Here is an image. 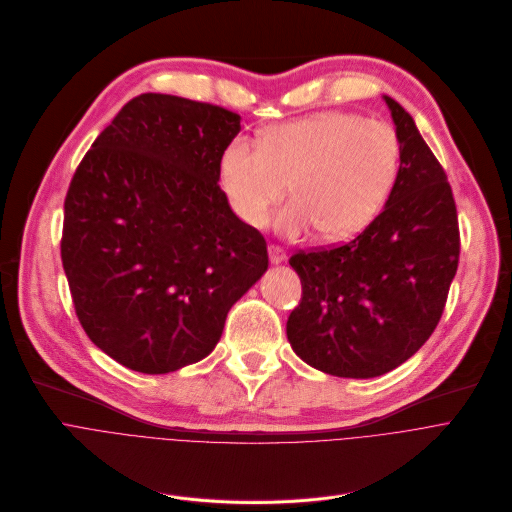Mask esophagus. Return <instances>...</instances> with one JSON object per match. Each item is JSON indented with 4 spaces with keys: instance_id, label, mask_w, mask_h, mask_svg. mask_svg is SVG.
<instances>
[{
    "instance_id": "esophagus-1",
    "label": "esophagus",
    "mask_w": 512,
    "mask_h": 512,
    "mask_svg": "<svg viewBox=\"0 0 512 512\" xmlns=\"http://www.w3.org/2000/svg\"><path fill=\"white\" fill-rule=\"evenodd\" d=\"M267 253H269V261L274 263V265L286 261V251H284L282 247H278V245H269V247H267Z\"/></svg>"
}]
</instances>
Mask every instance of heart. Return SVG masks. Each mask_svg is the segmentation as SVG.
I'll use <instances>...</instances> for the list:
<instances>
[{
	"label": "heart",
	"instance_id": "1",
	"mask_svg": "<svg viewBox=\"0 0 512 512\" xmlns=\"http://www.w3.org/2000/svg\"><path fill=\"white\" fill-rule=\"evenodd\" d=\"M401 146L391 125L346 111H321L259 133L257 148L232 140L220 177L238 220L263 228L271 210L276 230L298 236L313 226L337 243L366 230L381 214L399 175Z\"/></svg>",
	"mask_w": 512,
	"mask_h": 512
}]
</instances>
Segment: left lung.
Listing matches in <instances>:
<instances>
[{
    "mask_svg": "<svg viewBox=\"0 0 512 512\" xmlns=\"http://www.w3.org/2000/svg\"><path fill=\"white\" fill-rule=\"evenodd\" d=\"M401 146L385 210L354 241L296 253L302 298L286 335L306 364L372 379L412 358L436 329L459 263V222L445 170L416 121L383 96Z\"/></svg>",
    "mask_w": 512,
    "mask_h": 512,
    "instance_id": "1",
    "label": "left lung"
}]
</instances>
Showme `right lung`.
Here are the masks:
<instances>
[{
    "label": "right lung",
    "instance_id": "add662e5",
    "mask_svg": "<svg viewBox=\"0 0 512 512\" xmlns=\"http://www.w3.org/2000/svg\"><path fill=\"white\" fill-rule=\"evenodd\" d=\"M241 117L140 94L82 158L63 203L61 261L92 344L166 374L206 358L232 304L267 271L259 230L220 189Z\"/></svg>",
    "mask_w": 512,
    "mask_h": 512
}]
</instances>
